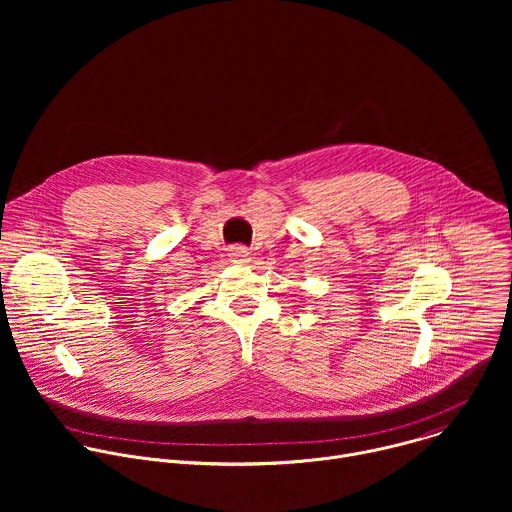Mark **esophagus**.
I'll list each match as a JSON object with an SVG mask.
<instances>
[{"instance_id": "34e87169", "label": "esophagus", "mask_w": 512, "mask_h": 512, "mask_svg": "<svg viewBox=\"0 0 512 512\" xmlns=\"http://www.w3.org/2000/svg\"><path fill=\"white\" fill-rule=\"evenodd\" d=\"M231 259L235 263H247V261H251V255H249V251L245 247H233L231 249Z\"/></svg>"}]
</instances>
